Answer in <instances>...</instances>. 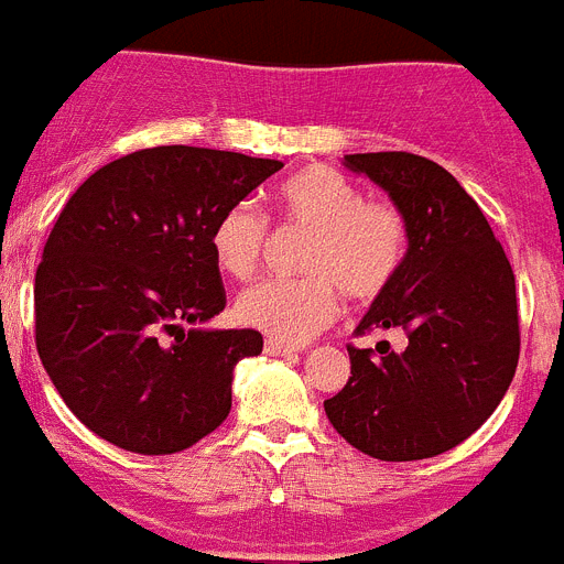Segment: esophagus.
<instances>
[{
  "mask_svg": "<svg viewBox=\"0 0 564 564\" xmlns=\"http://www.w3.org/2000/svg\"><path fill=\"white\" fill-rule=\"evenodd\" d=\"M265 352H271V356H293V352H299V347H293V344H282V341H273V338H268V341H265Z\"/></svg>",
  "mask_w": 564,
  "mask_h": 564,
  "instance_id": "34e87169",
  "label": "esophagus"
}]
</instances>
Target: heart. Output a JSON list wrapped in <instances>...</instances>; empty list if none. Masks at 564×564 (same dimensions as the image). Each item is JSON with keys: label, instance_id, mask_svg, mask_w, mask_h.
Listing matches in <instances>:
<instances>
[{"label": "heart", "instance_id": "b5f03b06", "mask_svg": "<svg viewBox=\"0 0 564 564\" xmlns=\"http://www.w3.org/2000/svg\"><path fill=\"white\" fill-rule=\"evenodd\" d=\"M282 223L305 228L296 268L302 276L265 279L237 299V322L273 341L305 344L338 313V291L352 302H376L395 285L410 253V223L401 206L364 197L330 166H307L276 188ZM214 262L246 282L259 271L268 220L251 203H234L212 228Z\"/></svg>", "mask_w": 564, "mask_h": 564}]
</instances>
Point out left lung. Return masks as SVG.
<instances>
[{"label": "left lung", "instance_id": "1", "mask_svg": "<svg viewBox=\"0 0 564 564\" xmlns=\"http://www.w3.org/2000/svg\"><path fill=\"white\" fill-rule=\"evenodd\" d=\"M387 188L410 223V253L358 336L398 327L406 350L347 347L350 378L325 401L344 441L378 460L455 449L506 395L520 361L514 271L466 188L430 158L344 154Z\"/></svg>", "mask_w": 564, "mask_h": 564}]
</instances>
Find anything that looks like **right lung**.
Here are the masks:
<instances>
[{
  "label": "right lung",
  "mask_w": 564,
  "mask_h": 564,
  "mask_svg": "<svg viewBox=\"0 0 564 564\" xmlns=\"http://www.w3.org/2000/svg\"><path fill=\"white\" fill-rule=\"evenodd\" d=\"M282 169L200 147H154L76 188L36 271V350L73 415L138 455H174L231 410L257 330H183L226 307L212 228Z\"/></svg>",
  "instance_id": "obj_1"
}]
</instances>
